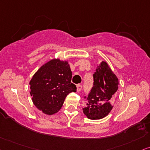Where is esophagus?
Returning <instances> with one entry per match:
<instances>
[{"label": "esophagus", "mask_w": 150, "mask_h": 150, "mask_svg": "<svg viewBox=\"0 0 150 150\" xmlns=\"http://www.w3.org/2000/svg\"><path fill=\"white\" fill-rule=\"evenodd\" d=\"M81 84H77V92H79L81 90Z\"/></svg>", "instance_id": "esophagus-1"}]
</instances>
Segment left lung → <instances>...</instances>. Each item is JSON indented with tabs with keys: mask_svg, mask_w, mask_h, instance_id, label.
I'll use <instances>...</instances> for the list:
<instances>
[{
	"mask_svg": "<svg viewBox=\"0 0 150 150\" xmlns=\"http://www.w3.org/2000/svg\"><path fill=\"white\" fill-rule=\"evenodd\" d=\"M93 86L86 98L83 112L91 120L107 116L113 109L118 88V79L106 62L98 66L93 74Z\"/></svg>",
	"mask_w": 150,
	"mask_h": 150,
	"instance_id": "1",
	"label": "left lung"
}]
</instances>
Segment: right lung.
<instances>
[{"mask_svg":"<svg viewBox=\"0 0 150 150\" xmlns=\"http://www.w3.org/2000/svg\"><path fill=\"white\" fill-rule=\"evenodd\" d=\"M72 72L67 61L51 59L39 68L30 81L34 105L47 115L58 112L68 94L76 92L71 83Z\"/></svg>","mask_w":150,"mask_h":150,"instance_id":"obj_1","label":"right lung"}]
</instances>
